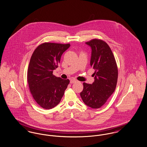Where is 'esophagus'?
<instances>
[{"mask_svg": "<svg viewBox=\"0 0 147 147\" xmlns=\"http://www.w3.org/2000/svg\"><path fill=\"white\" fill-rule=\"evenodd\" d=\"M77 82H78V80H77L76 79H71V80H70V84H73V83H76Z\"/></svg>", "mask_w": 147, "mask_h": 147, "instance_id": "esophagus-1", "label": "esophagus"}]
</instances>
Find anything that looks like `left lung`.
Segmentation results:
<instances>
[{
  "mask_svg": "<svg viewBox=\"0 0 147 147\" xmlns=\"http://www.w3.org/2000/svg\"><path fill=\"white\" fill-rule=\"evenodd\" d=\"M86 43L91 47L90 65L95 70L92 84L83 83L80 94L85 104L98 109L105 104L115 91L118 78V68L112 51L104 41L92 39Z\"/></svg>",
  "mask_w": 147,
  "mask_h": 147,
  "instance_id": "obj_1",
  "label": "left lung"
}]
</instances>
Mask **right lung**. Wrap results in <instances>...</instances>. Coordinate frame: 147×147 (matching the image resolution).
I'll use <instances>...</instances> for the list:
<instances>
[{
    "mask_svg": "<svg viewBox=\"0 0 147 147\" xmlns=\"http://www.w3.org/2000/svg\"><path fill=\"white\" fill-rule=\"evenodd\" d=\"M70 44L45 42L34 51L28 65V82L30 91L35 101L45 109L58 105L69 83L53 74L58 67L64 52Z\"/></svg>",
    "mask_w": 147,
    "mask_h": 147,
    "instance_id": "right-lung-1",
    "label": "right lung"
}]
</instances>
